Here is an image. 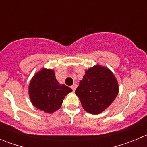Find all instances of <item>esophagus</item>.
I'll return each instance as SVG.
<instances>
[{"instance_id":"34e87169","label":"esophagus","mask_w":147,"mask_h":147,"mask_svg":"<svg viewBox=\"0 0 147 147\" xmlns=\"http://www.w3.org/2000/svg\"><path fill=\"white\" fill-rule=\"evenodd\" d=\"M76 87H77V85H76V84H74V85L71 86V89L73 90V91H75V90H76Z\"/></svg>"}]
</instances>
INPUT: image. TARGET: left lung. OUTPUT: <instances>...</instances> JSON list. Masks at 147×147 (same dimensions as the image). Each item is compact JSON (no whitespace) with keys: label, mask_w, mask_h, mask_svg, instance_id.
Instances as JSON below:
<instances>
[{"label":"left lung","mask_w":147,"mask_h":147,"mask_svg":"<svg viewBox=\"0 0 147 147\" xmlns=\"http://www.w3.org/2000/svg\"><path fill=\"white\" fill-rule=\"evenodd\" d=\"M119 93L117 80L105 67L96 65L85 71L75 93L85 111L98 114L110 106Z\"/></svg>","instance_id":"left-lung-1"}]
</instances>
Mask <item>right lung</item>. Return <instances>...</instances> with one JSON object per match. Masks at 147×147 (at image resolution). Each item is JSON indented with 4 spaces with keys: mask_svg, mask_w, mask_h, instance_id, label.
Returning <instances> with one entry per match:
<instances>
[{
    "mask_svg": "<svg viewBox=\"0 0 147 147\" xmlns=\"http://www.w3.org/2000/svg\"><path fill=\"white\" fill-rule=\"evenodd\" d=\"M72 89L59 85L53 70L43 68L34 76L28 94L34 107L46 113H54L60 108L62 101Z\"/></svg>",
    "mask_w": 147,
    "mask_h": 147,
    "instance_id": "obj_1",
    "label": "right lung"
}]
</instances>
